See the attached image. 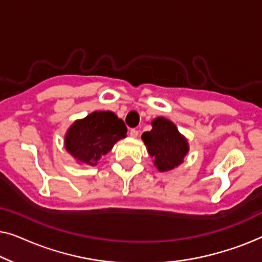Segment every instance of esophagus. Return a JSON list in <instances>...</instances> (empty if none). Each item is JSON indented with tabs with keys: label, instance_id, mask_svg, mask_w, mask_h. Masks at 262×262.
<instances>
[{
	"label": "esophagus",
	"instance_id": "obj_1",
	"mask_svg": "<svg viewBox=\"0 0 262 262\" xmlns=\"http://www.w3.org/2000/svg\"><path fill=\"white\" fill-rule=\"evenodd\" d=\"M130 136L132 138H136L138 136V130H136V128H132V130L130 131Z\"/></svg>",
	"mask_w": 262,
	"mask_h": 262
}]
</instances>
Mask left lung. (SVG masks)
<instances>
[{
  "instance_id": "1",
  "label": "left lung",
  "mask_w": 262,
  "mask_h": 262,
  "mask_svg": "<svg viewBox=\"0 0 262 262\" xmlns=\"http://www.w3.org/2000/svg\"><path fill=\"white\" fill-rule=\"evenodd\" d=\"M152 128L142 135V139L154 157V164L160 171L174 169L184 162L188 152V143L170 120L159 117L151 121Z\"/></svg>"
}]
</instances>
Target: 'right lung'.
<instances>
[{
  "label": "right lung",
  "instance_id": "right-lung-1",
  "mask_svg": "<svg viewBox=\"0 0 262 262\" xmlns=\"http://www.w3.org/2000/svg\"><path fill=\"white\" fill-rule=\"evenodd\" d=\"M124 121L111 111H99L76 120L68 130L64 145L77 162L95 166L113 145L126 137Z\"/></svg>",
  "mask_w": 262,
  "mask_h": 262
}]
</instances>
